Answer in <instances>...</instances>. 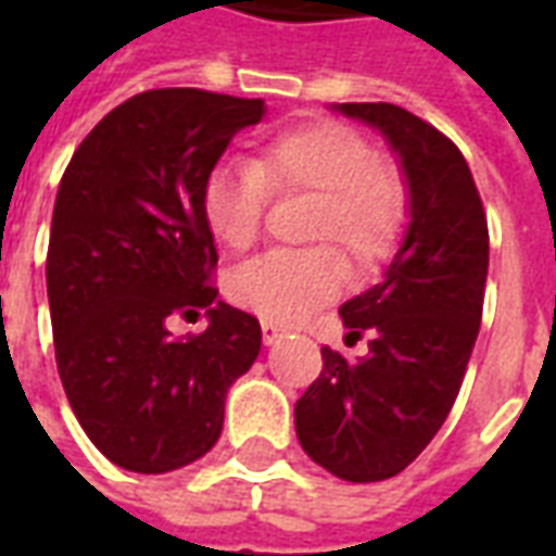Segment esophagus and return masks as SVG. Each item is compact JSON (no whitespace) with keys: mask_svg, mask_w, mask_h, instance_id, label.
Wrapping results in <instances>:
<instances>
[{"mask_svg":"<svg viewBox=\"0 0 556 556\" xmlns=\"http://www.w3.org/2000/svg\"><path fill=\"white\" fill-rule=\"evenodd\" d=\"M262 339H265V345H274L282 339V327L274 325V321H262Z\"/></svg>","mask_w":556,"mask_h":556,"instance_id":"34e87169","label":"esophagus"}]
</instances>
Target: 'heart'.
I'll use <instances>...</instances> for the list:
<instances>
[{
  "mask_svg": "<svg viewBox=\"0 0 556 556\" xmlns=\"http://www.w3.org/2000/svg\"><path fill=\"white\" fill-rule=\"evenodd\" d=\"M270 195H313L303 235L318 243L258 255L229 277L231 301L274 325H298L337 298L349 279L343 254L357 277L378 270L408 219L405 172L333 118L286 127L262 142L253 163L211 172L202 190L207 229L231 253L250 250Z\"/></svg>",
  "mask_w": 556,
  "mask_h": 556,
  "instance_id": "b5f03b06",
  "label": "heart"
}]
</instances>
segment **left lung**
I'll return each instance as SVG.
<instances>
[{
    "mask_svg": "<svg viewBox=\"0 0 556 556\" xmlns=\"http://www.w3.org/2000/svg\"><path fill=\"white\" fill-rule=\"evenodd\" d=\"M396 148L410 190V226L384 279L342 303L345 342L321 349L325 369L294 405L298 441L349 482L402 473L438 434L465 381L489 277V219L465 154L396 103H342Z\"/></svg>",
    "mask_w": 556,
    "mask_h": 556,
    "instance_id": "left-lung-1",
    "label": "left lung"
}]
</instances>
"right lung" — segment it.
Listing matches in <instances>:
<instances>
[{"mask_svg":"<svg viewBox=\"0 0 556 556\" xmlns=\"http://www.w3.org/2000/svg\"><path fill=\"white\" fill-rule=\"evenodd\" d=\"M262 98L151 89L115 106L67 163L47 247L59 378L113 465L166 473L217 443L226 390L262 349L258 318L217 301L202 190ZM202 334L172 338V317Z\"/></svg>","mask_w":556,"mask_h":556,"instance_id":"add662e5","label":"right lung"}]
</instances>
